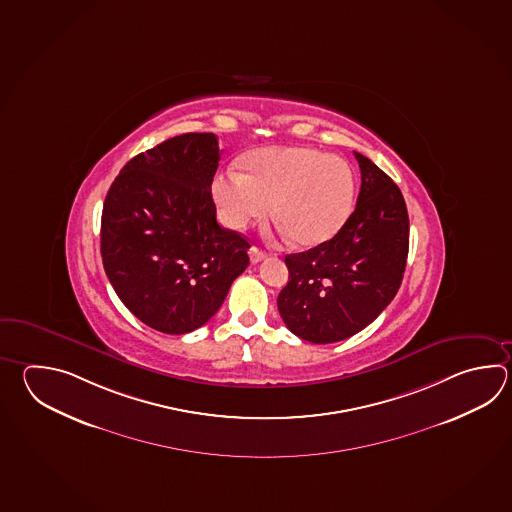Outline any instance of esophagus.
<instances>
[{"label":"esophagus","mask_w":512,"mask_h":512,"mask_svg":"<svg viewBox=\"0 0 512 512\" xmlns=\"http://www.w3.org/2000/svg\"><path fill=\"white\" fill-rule=\"evenodd\" d=\"M266 257V251L259 250L257 246H251L250 248V259L253 264H257V262H261L262 259Z\"/></svg>","instance_id":"34e87169"}]
</instances>
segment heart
<instances>
[{"label":"heart","instance_id":"obj_1","mask_svg":"<svg viewBox=\"0 0 512 512\" xmlns=\"http://www.w3.org/2000/svg\"><path fill=\"white\" fill-rule=\"evenodd\" d=\"M240 169L219 173L213 200L220 220L244 230L273 219L297 246L312 248L345 226L355 200V171L345 158L313 147H266L242 160Z\"/></svg>","mask_w":512,"mask_h":512}]
</instances>
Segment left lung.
I'll return each mask as SVG.
<instances>
[{
	"label": "left lung",
	"instance_id": "8db88e82",
	"mask_svg": "<svg viewBox=\"0 0 512 512\" xmlns=\"http://www.w3.org/2000/svg\"><path fill=\"white\" fill-rule=\"evenodd\" d=\"M354 213L334 239L286 255L277 299L292 334L315 345L361 332L396 297L408 255L407 204L394 180L361 153Z\"/></svg>",
	"mask_w": 512,
	"mask_h": 512
}]
</instances>
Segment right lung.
Instances as JSON below:
<instances>
[{"instance_id":"obj_1","label":"right lung","mask_w":512,"mask_h":512,"mask_svg":"<svg viewBox=\"0 0 512 512\" xmlns=\"http://www.w3.org/2000/svg\"><path fill=\"white\" fill-rule=\"evenodd\" d=\"M219 160L213 133L173 136L131 158L105 197V273L127 310L162 334L208 323L250 264V242L215 217Z\"/></svg>"}]
</instances>
